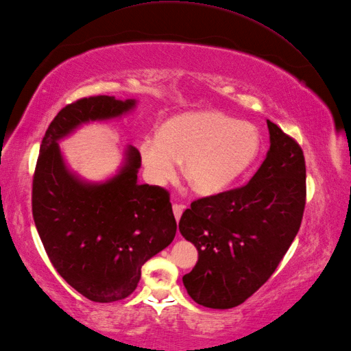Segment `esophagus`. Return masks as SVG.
I'll list each match as a JSON object with an SVG mask.
<instances>
[{
  "instance_id": "obj_1",
  "label": "esophagus",
  "mask_w": 351,
  "mask_h": 351,
  "mask_svg": "<svg viewBox=\"0 0 351 351\" xmlns=\"http://www.w3.org/2000/svg\"><path fill=\"white\" fill-rule=\"evenodd\" d=\"M183 205H180V204H174L173 205V211H174V217H176V220L178 221L180 220V217H182V213H183Z\"/></svg>"
}]
</instances>
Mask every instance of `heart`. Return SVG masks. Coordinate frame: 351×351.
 Listing matches in <instances>:
<instances>
[{
  "instance_id": "1",
  "label": "heart",
  "mask_w": 351,
  "mask_h": 351,
  "mask_svg": "<svg viewBox=\"0 0 351 351\" xmlns=\"http://www.w3.org/2000/svg\"><path fill=\"white\" fill-rule=\"evenodd\" d=\"M261 144L253 123L199 110L168 119L158 136L140 143V156L152 183L173 180L177 162L183 160V174L192 189L211 196L226 191L254 164Z\"/></svg>"
}]
</instances>
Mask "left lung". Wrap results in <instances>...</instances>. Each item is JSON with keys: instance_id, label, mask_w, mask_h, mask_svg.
<instances>
[{"instance_id": "1", "label": "left lung", "mask_w": 351, "mask_h": 351, "mask_svg": "<svg viewBox=\"0 0 351 351\" xmlns=\"http://www.w3.org/2000/svg\"><path fill=\"white\" fill-rule=\"evenodd\" d=\"M267 125L269 150L250 182L193 201L178 223L198 250L183 285L207 308H234L250 298L276 271L301 226L304 153L276 123Z\"/></svg>"}]
</instances>
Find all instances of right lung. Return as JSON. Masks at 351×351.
Masks as SVG:
<instances>
[{
    "label": "right lung",
    "instance_id": "add662e5",
    "mask_svg": "<svg viewBox=\"0 0 351 351\" xmlns=\"http://www.w3.org/2000/svg\"><path fill=\"white\" fill-rule=\"evenodd\" d=\"M136 99L99 95L64 107L41 141L32 182V216L50 262L93 302L130 296L141 267L173 243L177 223L169 195L138 183L140 152L126 146L116 173L89 182L68 167L59 141L83 125L119 119Z\"/></svg>",
    "mask_w": 351,
    "mask_h": 351
}]
</instances>
